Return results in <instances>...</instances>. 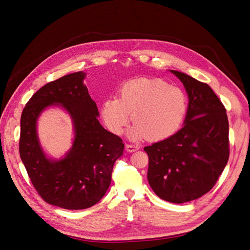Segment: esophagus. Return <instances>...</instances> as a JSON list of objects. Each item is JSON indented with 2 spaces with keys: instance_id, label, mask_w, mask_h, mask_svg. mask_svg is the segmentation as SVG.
<instances>
[{
  "instance_id": "1",
  "label": "esophagus",
  "mask_w": 250,
  "mask_h": 250,
  "mask_svg": "<svg viewBox=\"0 0 250 250\" xmlns=\"http://www.w3.org/2000/svg\"><path fill=\"white\" fill-rule=\"evenodd\" d=\"M125 149L128 152H134V151H137L139 149V147L137 145H133V144H125Z\"/></svg>"
}]
</instances>
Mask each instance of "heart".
I'll return each mask as SVG.
<instances>
[{
  "instance_id": "heart-1",
  "label": "heart",
  "mask_w": 250,
  "mask_h": 250,
  "mask_svg": "<svg viewBox=\"0 0 250 250\" xmlns=\"http://www.w3.org/2000/svg\"><path fill=\"white\" fill-rule=\"evenodd\" d=\"M188 111L186 94L159 79H139L124 83L116 98L103 101L100 115L109 131L121 136L129 119L132 139L162 141L175 135Z\"/></svg>"
}]
</instances>
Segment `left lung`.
I'll list each match as a JSON object with an SVG mask.
<instances>
[{
	"instance_id": "8db88e82",
	"label": "left lung",
	"mask_w": 250,
	"mask_h": 250,
	"mask_svg": "<svg viewBox=\"0 0 250 250\" xmlns=\"http://www.w3.org/2000/svg\"><path fill=\"white\" fill-rule=\"evenodd\" d=\"M170 71L189 97L185 125L144 150L152 190L166 201L184 203L210 191L223 172L230 154L229 122L224 104L208 83Z\"/></svg>"
}]
</instances>
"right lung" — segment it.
I'll return each mask as SVG.
<instances>
[{
	"label": "right lung",
	"instance_id": "right-lung-1",
	"mask_svg": "<svg viewBox=\"0 0 250 250\" xmlns=\"http://www.w3.org/2000/svg\"><path fill=\"white\" fill-rule=\"evenodd\" d=\"M82 71L66 74L37 91L20 119L19 153L30 182L47 203L64 209L89 208L111 183L114 162L124 154L122 138L100 125L96 103L83 85ZM61 104L72 115L76 139L65 159L53 162L39 147L35 123L47 105Z\"/></svg>",
	"mask_w": 250,
	"mask_h": 250
}]
</instances>
